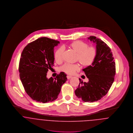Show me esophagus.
Wrapping results in <instances>:
<instances>
[{"label":"esophagus","mask_w":133,"mask_h":133,"mask_svg":"<svg viewBox=\"0 0 133 133\" xmlns=\"http://www.w3.org/2000/svg\"><path fill=\"white\" fill-rule=\"evenodd\" d=\"M67 79H71V78H72V76H67Z\"/></svg>","instance_id":"1"}]
</instances>
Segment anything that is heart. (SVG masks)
Returning <instances> with one entry per match:
<instances>
[{
    "instance_id": "obj_1",
    "label": "heart",
    "mask_w": 133,
    "mask_h": 133,
    "mask_svg": "<svg viewBox=\"0 0 133 133\" xmlns=\"http://www.w3.org/2000/svg\"><path fill=\"white\" fill-rule=\"evenodd\" d=\"M70 47L77 53L76 60L83 67H88L95 61L97 56V51L94 46H89V45L82 41L77 40L72 42ZM62 47L58 48L54 53V59L57 63L61 62L63 54ZM80 69L78 64L65 63L60 67L61 71L69 75L74 74Z\"/></svg>"
}]
</instances>
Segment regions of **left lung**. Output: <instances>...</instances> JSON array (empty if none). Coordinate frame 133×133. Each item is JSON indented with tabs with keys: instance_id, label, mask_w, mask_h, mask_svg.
Returning a JSON list of instances; mask_svg holds the SVG:
<instances>
[{
	"instance_id": "left-lung-1",
	"label": "left lung",
	"mask_w": 133,
	"mask_h": 133,
	"mask_svg": "<svg viewBox=\"0 0 133 133\" xmlns=\"http://www.w3.org/2000/svg\"><path fill=\"white\" fill-rule=\"evenodd\" d=\"M88 39L96 43L97 56L92 65L83 69L88 82H83L79 78L80 82L75 93L84 102H93L100 100L110 90L116 74V64L106 43L93 36Z\"/></svg>"
}]
</instances>
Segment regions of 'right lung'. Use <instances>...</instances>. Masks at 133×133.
<instances>
[{
    "mask_svg": "<svg viewBox=\"0 0 133 133\" xmlns=\"http://www.w3.org/2000/svg\"><path fill=\"white\" fill-rule=\"evenodd\" d=\"M59 41L41 37L28 43L22 52L19 64V76L26 93L32 100L41 103L55 100L67 75L60 72L55 78L46 77L54 66V48Z\"/></svg>",
    "mask_w": 133,
    "mask_h": 133,
    "instance_id": "obj_1",
    "label": "right lung"
}]
</instances>
